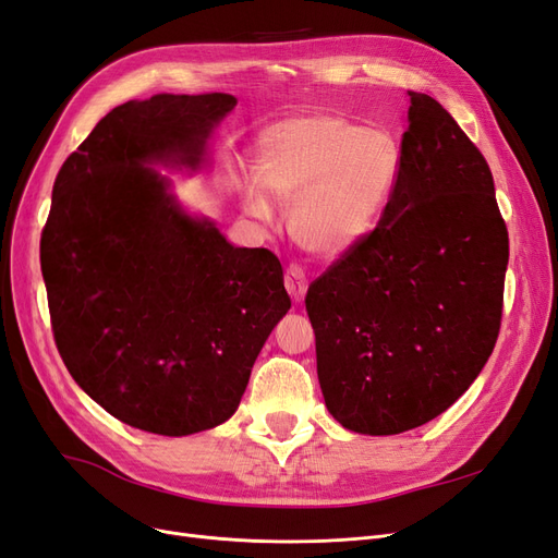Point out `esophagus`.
<instances>
[{
  "label": "esophagus",
  "instance_id": "esophagus-1",
  "mask_svg": "<svg viewBox=\"0 0 558 558\" xmlns=\"http://www.w3.org/2000/svg\"><path fill=\"white\" fill-rule=\"evenodd\" d=\"M283 283H286V291L291 293V298H293L295 302L305 300V293H307V277H305V272H302L300 265H289V267H286Z\"/></svg>",
  "mask_w": 558,
  "mask_h": 558
}]
</instances>
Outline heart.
I'll list each match as a JSON object with an SVG mask.
<instances>
[{
	"mask_svg": "<svg viewBox=\"0 0 558 558\" xmlns=\"http://www.w3.org/2000/svg\"><path fill=\"white\" fill-rule=\"evenodd\" d=\"M400 148L391 134L363 130L337 113H305L265 130L256 179L279 202L302 248L337 260L375 230L400 179ZM244 207L269 221L267 197L246 189Z\"/></svg>",
	"mask_w": 558,
	"mask_h": 558,
	"instance_id": "1",
	"label": "heart"
}]
</instances>
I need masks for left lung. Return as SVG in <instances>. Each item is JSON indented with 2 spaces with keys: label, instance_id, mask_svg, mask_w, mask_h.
I'll return each instance as SVG.
<instances>
[{
  "label": "left lung",
  "instance_id": "obj_1",
  "mask_svg": "<svg viewBox=\"0 0 558 558\" xmlns=\"http://www.w3.org/2000/svg\"><path fill=\"white\" fill-rule=\"evenodd\" d=\"M400 179L369 238L307 291L316 373L361 435L428 424L477 379L498 340L508 228L480 148L410 90Z\"/></svg>",
  "mask_w": 558,
  "mask_h": 558
}]
</instances>
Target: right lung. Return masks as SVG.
Masks as SVG:
<instances>
[{
    "label": "right lung",
    "mask_w": 558,
    "mask_h": 558,
    "mask_svg": "<svg viewBox=\"0 0 558 558\" xmlns=\"http://www.w3.org/2000/svg\"><path fill=\"white\" fill-rule=\"evenodd\" d=\"M226 93L111 109L60 167L41 232L50 326L74 381L123 424L193 435L228 421L291 310L279 258L185 211L154 165L199 170Z\"/></svg>",
    "instance_id": "right-lung-1"
}]
</instances>
